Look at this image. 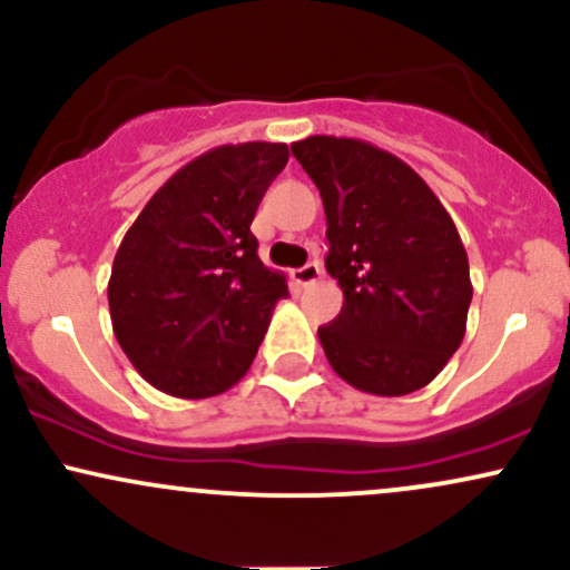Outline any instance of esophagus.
<instances>
[{
  "mask_svg": "<svg viewBox=\"0 0 570 570\" xmlns=\"http://www.w3.org/2000/svg\"><path fill=\"white\" fill-rule=\"evenodd\" d=\"M318 278H322V265H318V263H307V265L297 267V271H294V281H297L299 286L316 284Z\"/></svg>",
  "mask_w": 570,
  "mask_h": 570,
  "instance_id": "1",
  "label": "esophagus"
}]
</instances>
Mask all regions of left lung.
Returning a JSON list of instances; mask_svg holds the SVG:
<instances>
[{
    "label": "left lung",
    "mask_w": 570,
    "mask_h": 570,
    "mask_svg": "<svg viewBox=\"0 0 570 570\" xmlns=\"http://www.w3.org/2000/svg\"><path fill=\"white\" fill-rule=\"evenodd\" d=\"M292 155L326 214V273L343 311L318 330L353 389L404 396L434 381L466 335L472 278L448 208L404 160L375 144L307 136Z\"/></svg>",
    "instance_id": "left-lung-1"
}]
</instances>
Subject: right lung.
<instances>
[{
  "label": "right lung",
  "mask_w": 570,
  "mask_h": 570,
  "mask_svg": "<svg viewBox=\"0 0 570 570\" xmlns=\"http://www.w3.org/2000/svg\"><path fill=\"white\" fill-rule=\"evenodd\" d=\"M289 160L286 144H222L181 166L128 227L107 297L136 372L163 394L206 399L252 367L286 297L252 219Z\"/></svg>",
  "instance_id": "obj_1"
}]
</instances>
